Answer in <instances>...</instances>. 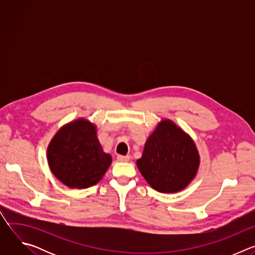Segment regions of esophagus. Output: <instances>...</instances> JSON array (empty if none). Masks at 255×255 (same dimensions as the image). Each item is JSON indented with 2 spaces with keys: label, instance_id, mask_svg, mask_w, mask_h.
Instances as JSON below:
<instances>
[{
  "label": "esophagus",
  "instance_id": "1",
  "mask_svg": "<svg viewBox=\"0 0 255 255\" xmlns=\"http://www.w3.org/2000/svg\"><path fill=\"white\" fill-rule=\"evenodd\" d=\"M117 159H118L119 161L127 162V161H129L130 156H129V155H118V156H117Z\"/></svg>",
  "mask_w": 255,
  "mask_h": 255
}]
</instances>
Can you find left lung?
<instances>
[{
  "label": "left lung",
  "instance_id": "obj_1",
  "mask_svg": "<svg viewBox=\"0 0 255 255\" xmlns=\"http://www.w3.org/2000/svg\"><path fill=\"white\" fill-rule=\"evenodd\" d=\"M136 163L152 189L176 193L195 177L200 156L192 138L173 122L163 120L147 139Z\"/></svg>",
  "mask_w": 255,
  "mask_h": 255
}]
</instances>
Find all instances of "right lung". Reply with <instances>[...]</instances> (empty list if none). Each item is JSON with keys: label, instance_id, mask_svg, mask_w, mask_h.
<instances>
[{"label": "right lung", "instance_id": "obj_1", "mask_svg": "<svg viewBox=\"0 0 255 255\" xmlns=\"http://www.w3.org/2000/svg\"><path fill=\"white\" fill-rule=\"evenodd\" d=\"M47 159L52 173L71 189L96 185L112 163L105 153L96 133V126L79 119L63 126L52 138Z\"/></svg>", "mask_w": 255, "mask_h": 255}]
</instances>
